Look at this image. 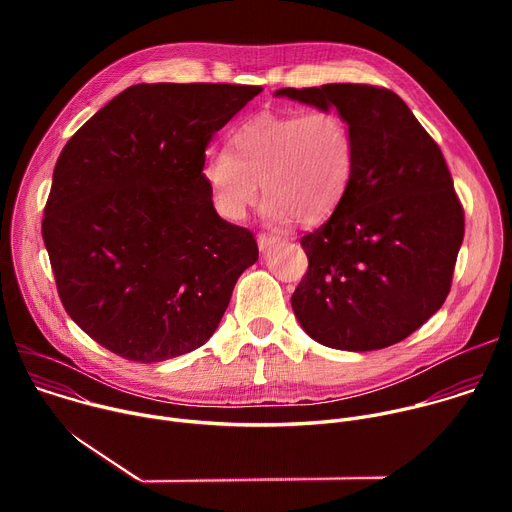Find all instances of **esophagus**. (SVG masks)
Returning a JSON list of instances; mask_svg holds the SVG:
<instances>
[{"mask_svg":"<svg viewBox=\"0 0 512 512\" xmlns=\"http://www.w3.org/2000/svg\"><path fill=\"white\" fill-rule=\"evenodd\" d=\"M279 241H281V237H279V235H273V233H259V235H257V245H259L261 251L269 249L271 245H275V243H279Z\"/></svg>","mask_w":512,"mask_h":512,"instance_id":"34e87169","label":"esophagus"}]
</instances>
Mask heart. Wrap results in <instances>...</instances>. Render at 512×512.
<instances>
[{
	"instance_id": "b5f03b06",
	"label": "heart",
	"mask_w": 512,
	"mask_h": 512,
	"mask_svg": "<svg viewBox=\"0 0 512 512\" xmlns=\"http://www.w3.org/2000/svg\"><path fill=\"white\" fill-rule=\"evenodd\" d=\"M354 135L334 109L257 113L229 137V152L210 150L202 180L214 210L239 221L261 192L273 221L296 216L316 225L342 202L354 174Z\"/></svg>"
}]
</instances>
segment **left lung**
<instances>
[{"mask_svg": "<svg viewBox=\"0 0 512 512\" xmlns=\"http://www.w3.org/2000/svg\"><path fill=\"white\" fill-rule=\"evenodd\" d=\"M275 95L336 107L356 150L342 202L300 241L308 271L291 308L324 346L397 344L446 302L464 241V208L440 145L383 87L336 83Z\"/></svg>", "mask_w": 512, "mask_h": 512, "instance_id": "left-lung-1", "label": "left lung"}]
</instances>
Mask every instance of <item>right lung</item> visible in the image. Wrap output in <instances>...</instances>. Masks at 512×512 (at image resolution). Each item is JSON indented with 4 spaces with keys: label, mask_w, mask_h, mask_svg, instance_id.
I'll return each mask as SVG.
<instances>
[{
    "label": "right lung",
    "mask_w": 512,
    "mask_h": 512,
    "mask_svg": "<svg viewBox=\"0 0 512 512\" xmlns=\"http://www.w3.org/2000/svg\"><path fill=\"white\" fill-rule=\"evenodd\" d=\"M261 91L133 85L64 145L42 239L64 310L107 350L162 362L214 334L259 249L216 214L200 170L212 135Z\"/></svg>",
    "instance_id": "right-lung-1"
}]
</instances>
